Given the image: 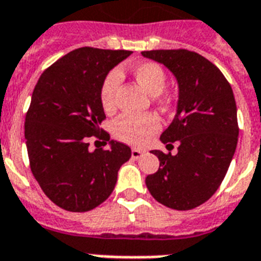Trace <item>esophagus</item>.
Wrapping results in <instances>:
<instances>
[{
	"label": "esophagus",
	"mask_w": 261,
	"mask_h": 261,
	"mask_svg": "<svg viewBox=\"0 0 261 261\" xmlns=\"http://www.w3.org/2000/svg\"><path fill=\"white\" fill-rule=\"evenodd\" d=\"M143 154H144V151H142V150H139V148H132V158H135V160L140 158Z\"/></svg>",
	"instance_id": "34e87169"
}]
</instances>
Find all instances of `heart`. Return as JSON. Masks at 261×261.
Returning a JSON list of instances; mask_svg holds the SVG:
<instances>
[{
  "label": "heart",
  "mask_w": 261,
  "mask_h": 261,
  "mask_svg": "<svg viewBox=\"0 0 261 261\" xmlns=\"http://www.w3.org/2000/svg\"><path fill=\"white\" fill-rule=\"evenodd\" d=\"M132 74L139 85L151 96L160 95L166 84L164 68L155 62H143L132 68ZM121 84V74L117 70L110 71L100 88V103L105 111H111L115 106V93ZM168 99H164L166 103ZM161 128L160 119L152 114H122L113 122V133L121 142L130 146H144Z\"/></svg>",
  "instance_id": "heart-1"
}]
</instances>
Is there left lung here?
Listing matches in <instances>:
<instances>
[{
  "mask_svg": "<svg viewBox=\"0 0 261 261\" xmlns=\"http://www.w3.org/2000/svg\"><path fill=\"white\" fill-rule=\"evenodd\" d=\"M144 58L164 64L179 85L177 111L161 142L177 154L151 151L160 160L146 186L170 209L190 211L206 202L220 187L238 143L237 105L231 85L219 68L187 49L144 50Z\"/></svg>",
  "mask_w": 261,
  "mask_h": 261,
  "instance_id": "left-lung-1",
  "label": "left lung"
}]
</instances>
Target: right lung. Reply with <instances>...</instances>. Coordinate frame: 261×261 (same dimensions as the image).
<instances>
[{
    "mask_svg": "<svg viewBox=\"0 0 261 261\" xmlns=\"http://www.w3.org/2000/svg\"><path fill=\"white\" fill-rule=\"evenodd\" d=\"M132 54L84 46L64 55L35 85L24 122L30 168L45 195L64 211L88 212L110 197L130 158L126 144L101 132L100 88L109 71ZM95 136L107 150H89Z\"/></svg>",
    "mask_w": 261,
    "mask_h": 261,
    "instance_id": "add662e5",
    "label": "right lung"
}]
</instances>
